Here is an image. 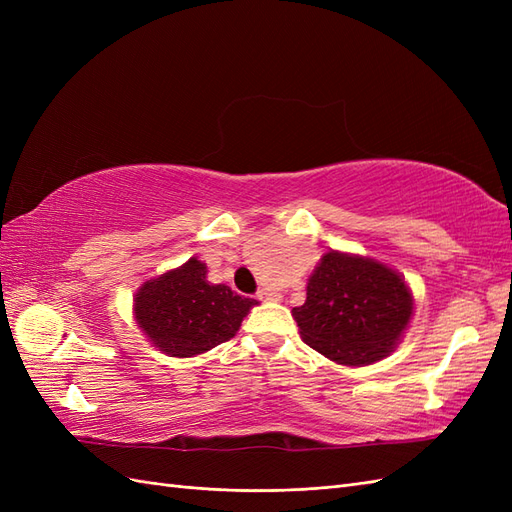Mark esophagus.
Returning a JSON list of instances; mask_svg holds the SVG:
<instances>
[{
    "label": "esophagus",
    "mask_w": 512,
    "mask_h": 512,
    "mask_svg": "<svg viewBox=\"0 0 512 512\" xmlns=\"http://www.w3.org/2000/svg\"><path fill=\"white\" fill-rule=\"evenodd\" d=\"M256 299H260V301H280V294L269 290V288H260L256 292Z\"/></svg>",
    "instance_id": "obj_1"
}]
</instances>
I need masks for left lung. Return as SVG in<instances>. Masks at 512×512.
<instances>
[{
  "label": "left lung",
  "mask_w": 512,
  "mask_h": 512,
  "mask_svg": "<svg viewBox=\"0 0 512 512\" xmlns=\"http://www.w3.org/2000/svg\"><path fill=\"white\" fill-rule=\"evenodd\" d=\"M303 342L342 365H371L393 352L412 316V294L393 269L361 256L324 254L292 307Z\"/></svg>",
  "instance_id": "8db88e82"
}]
</instances>
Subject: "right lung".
<instances>
[{
	"label": "right lung",
	"instance_id": "obj_1",
	"mask_svg": "<svg viewBox=\"0 0 512 512\" xmlns=\"http://www.w3.org/2000/svg\"><path fill=\"white\" fill-rule=\"evenodd\" d=\"M252 305L254 299L207 282L205 262L190 258L145 282L136 292L134 314L156 348L170 356H194L228 342Z\"/></svg>",
	"mask_w": 512,
	"mask_h": 512
}]
</instances>
